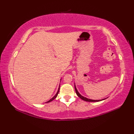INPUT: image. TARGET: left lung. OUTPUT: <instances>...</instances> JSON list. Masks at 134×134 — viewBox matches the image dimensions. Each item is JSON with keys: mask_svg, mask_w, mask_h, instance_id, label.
Segmentation results:
<instances>
[{"mask_svg": "<svg viewBox=\"0 0 134 134\" xmlns=\"http://www.w3.org/2000/svg\"><path fill=\"white\" fill-rule=\"evenodd\" d=\"M75 92H76V94H77V96L81 98L82 99H83V101H88V102H98V101L104 100V99H106V98H104V99H100V100H94V99H91L87 98H86V97H83V96H82V95H81L80 93H79L78 92V90H77V89H76V87H75Z\"/></svg>", "mask_w": 134, "mask_h": 134, "instance_id": "8db88e82", "label": "left lung"}]
</instances>
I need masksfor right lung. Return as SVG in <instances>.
<instances>
[{
	"label": "right lung",
	"instance_id": "1",
	"mask_svg": "<svg viewBox=\"0 0 134 134\" xmlns=\"http://www.w3.org/2000/svg\"><path fill=\"white\" fill-rule=\"evenodd\" d=\"M59 90H60V85H59V89H58V92H57V93H56V94L55 95V96H54V97H52V98H51V99H49V101H48L46 102H47V103H48V102H51V101H52V100H53V99H55V98H56V97H57V96H58V93H59Z\"/></svg>",
	"mask_w": 134,
	"mask_h": 134
}]
</instances>
